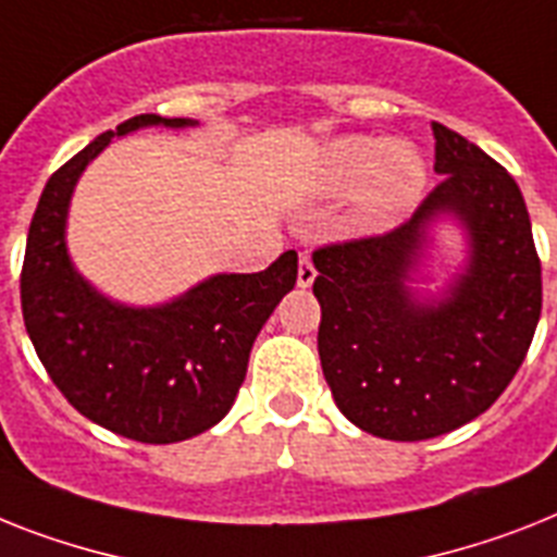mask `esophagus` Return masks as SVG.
I'll return each instance as SVG.
<instances>
[{
	"instance_id": "esophagus-1",
	"label": "esophagus",
	"mask_w": 557,
	"mask_h": 557,
	"mask_svg": "<svg viewBox=\"0 0 557 557\" xmlns=\"http://www.w3.org/2000/svg\"><path fill=\"white\" fill-rule=\"evenodd\" d=\"M315 282V268H312V261L307 252H301V259H298V287H310Z\"/></svg>"
}]
</instances>
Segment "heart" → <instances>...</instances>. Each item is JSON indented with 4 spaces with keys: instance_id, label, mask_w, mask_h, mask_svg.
Masks as SVG:
<instances>
[{
    "instance_id": "obj_1",
    "label": "heart",
    "mask_w": 557,
    "mask_h": 557,
    "mask_svg": "<svg viewBox=\"0 0 557 557\" xmlns=\"http://www.w3.org/2000/svg\"><path fill=\"white\" fill-rule=\"evenodd\" d=\"M426 168L410 145H389L370 136L335 141L324 159V187L330 193H356L358 224L384 227L395 222L424 187Z\"/></svg>"
}]
</instances>
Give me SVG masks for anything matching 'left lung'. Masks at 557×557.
I'll return each instance as SVG.
<instances>
[{"label": "left lung", "mask_w": 557, "mask_h": 557, "mask_svg": "<svg viewBox=\"0 0 557 557\" xmlns=\"http://www.w3.org/2000/svg\"><path fill=\"white\" fill-rule=\"evenodd\" d=\"M435 173L412 219L312 252L319 358L338 410L364 433L424 441L458 430L516 379L541 319V259L516 178L433 122ZM471 230V264L435 306L406 289L435 214Z\"/></svg>", "instance_id": "8db88e82"}]
</instances>
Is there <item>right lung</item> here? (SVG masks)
<instances>
[{
    "mask_svg": "<svg viewBox=\"0 0 557 557\" xmlns=\"http://www.w3.org/2000/svg\"><path fill=\"white\" fill-rule=\"evenodd\" d=\"M190 119L141 113L104 131L48 178L27 230L22 319L59 393L94 424L173 444L219 424L236 401L259 330L298 275L296 250L261 273L213 275L164 307L113 305L73 270L64 215L73 185L113 136Z\"/></svg>",
    "mask_w": 557,
    "mask_h": 557,
    "instance_id": "right-lung-1",
    "label": "right lung"
}]
</instances>
